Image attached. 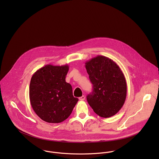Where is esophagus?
I'll use <instances>...</instances> for the list:
<instances>
[{
    "label": "esophagus",
    "mask_w": 159,
    "mask_h": 159,
    "mask_svg": "<svg viewBox=\"0 0 159 159\" xmlns=\"http://www.w3.org/2000/svg\"><path fill=\"white\" fill-rule=\"evenodd\" d=\"M84 99H85V97H84V95H83V96H81V97H79V100H81V101H83V100H84Z\"/></svg>",
    "instance_id": "34e87169"
}]
</instances>
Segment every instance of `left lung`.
Segmentation results:
<instances>
[{
    "label": "left lung",
    "instance_id": "8db88e82",
    "mask_svg": "<svg viewBox=\"0 0 159 159\" xmlns=\"http://www.w3.org/2000/svg\"><path fill=\"white\" fill-rule=\"evenodd\" d=\"M93 91L87 100L93 111L108 118L122 107L127 95V83L124 73L111 59L98 56L85 63Z\"/></svg>",
    "mask_w": 159,
    "mask_h": 159
}]
</instances>
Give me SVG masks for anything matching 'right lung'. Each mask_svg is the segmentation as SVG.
I'll list each match as a JSON object with an SVG mask.
<instances>
[{
    "instance_id": "1",
    "label": "right lung",
    "mask_w": 159,
    "mask_h": 159,
    "mask_svg": "<svg viewBox=\"0 0 159 159\" xmlns=\"http://www.w3.org/2000/svg\"><path fill=\"white\" fill-rule=\"evenodd\" d=\"M68 65H46L32 75L29 86L30 105L36 114L49 123H60L71 114L78 98L66 81Z\"/></svg>"
}]
</instances>
